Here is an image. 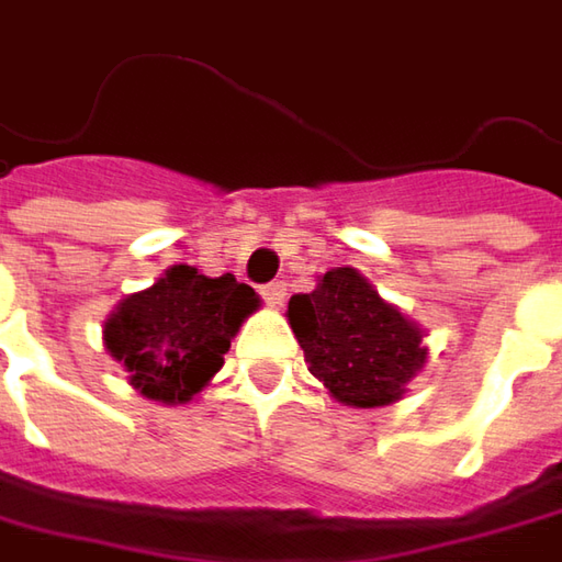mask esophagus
<instances>
[{
    "mask_svg": "<svg viewBox=\"0 0 562 562\" xmlns=\"http://www.w3.org/2000/svg\"><path fill=\"white\" fill-rule=\"evenodd\" d=\"M260 295H263V302L273 307H280L285 302V282H267V285H260Z\"/></svg>",
    "mask_w": 562,
    "mask_h": 562,
    "instance_id": "esophagus-1",
    "label": "esophagus"
}]
</instances>
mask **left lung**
Segmentation results:
<instances>
[{"instance_id":"left-lung-1","label":"left lung","mask_w":562,"mask_h":562,"mask_svg":"<svg viewBox=\"0 0 562 562\" xmlns=\"http://www.w3.org/2000/svg\"><path fill=\"white\" fill-rule=\"evenodd\" d=\"M289 324L311 374L346 405L396 403L425 364L418 327L386 305L352 267L329 270L314 292L292 295Z\"/></svg>"}]
</instances>
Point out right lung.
<instances>
[{"label": "right lung", "mask_w": 562, "mask_h": 562, "mask_svg": "<svg viewBox=\"0 0 562 562\" xmlns=\"http://www.w3.org/2000/svg\"><path fill=\"white\" fill-rule=\"evenodd\" d=\"M257 305L255 289L233 273L210 280L179 263L115 307L103 339L147 400L188 403L223 368L235 329Z\"/></svg>", "instance_id": "1"}]
</instances>
